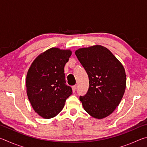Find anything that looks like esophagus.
I'll return each mask as SVG.
<instances>
[{
  "instance_id": "esophagus-1",
  "label": "esophagus",
  "mask_w": 147,
  "mask_h": 147,
  "mask_svg": "<svg viewBox=\"0 0 147 147\" xmlns=\"http://www.w3.org/2000/svg\"><path fill=\"white\" fill-rule=\"evenodd\" d=\"M76 87H77V85H74L73 87H72V89H73V91H75L76 89Z\"/></svg>"
}]
</instances>
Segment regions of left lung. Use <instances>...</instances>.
Masks as SVG:
<instances>
[{
  "label": "left lung",
  "mask_w": 147,
  "mask_h": 147,
  "mask_svg": "<svg viewBox=\"0 0 147 147\" xmlns=\"http://www.w3.org/2000/svg\"><path fill=\"white\" fill-rule=\"evenodd\" d=\"M75 54L89 80L88 91L80 100L89 115L105 118L113 112L124 95L125 69L109 50L98 45L78 49Z\"/></svg>",
  "instance_id": "1"
}]
</instances>
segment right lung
<instances>
[{
    "label": "right lung",
    "mask_w": 147,
    "mask_h": 147,
    "mask_svg": "<svg viewBox=\"0 0 147 147\" xmlns=\"http://www.w3.org/2000/svg\"><path fill=\"white\" fill-rule=\"evenodd\" d=\"M71 50L53 47L41 53L32 62L26 79V93L34 110L44 119L56 117L73 93L65 84L64 67Z\"/></svg>",
    "instance_id": "obj_1"
}]
</instances>
